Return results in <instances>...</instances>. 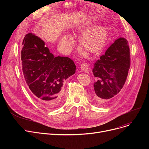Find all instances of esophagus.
I'll return each instance as SVG.
<instances>
[{
    "label": "esophagus",
    "instance_id": "34e87169",
    "mask_svg": "<svg viewBox=\"0 0 149 149\" xmlns=\"http://www.w3.org/2000/svg\"><path fill=\"white\" fill-rule=\"evenodd\" d=\"M81 69L82 71L84 72H86V73H89V66L88 64L86 63H83L81 65Z\"/></svg>",
    "mask_w": 149,
    "mask_h": 149
}]
</instances>
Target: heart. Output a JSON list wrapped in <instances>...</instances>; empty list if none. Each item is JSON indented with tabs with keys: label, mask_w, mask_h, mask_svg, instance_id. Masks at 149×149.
<instances>
[{
	"label": "heart",
	"mask_w": 149,
	"mask_h": 149,
	"mask_svg": "<svg viewBox=\"0 0 149 149\" xmlns=\"http://www.w3.org/2000/svg\"><path fill=\"white\" fill-rule=\"evenodd\" d=\"M92 26L90 23H86L77 26L81 31H86ZM106 38V30L102 26H97L86 31L81 36L80 42L83 48L87 51L95 52L102 47ZM72 39L69 36H63L59 41V45L63 49H66L71 45Z\"/></svg>",
	"instance_id": "heart-1"
}]
</instances>
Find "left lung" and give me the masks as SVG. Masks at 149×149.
<instances>
[{"instance_id": "8db88e82", "label": "left lung", "mask_w": 149, "mask_h": 149, "mask_svg": "<svg viewBox=\"0 0 149 149\" xmlns=\"http://www.w3.org/2000/svg\"><path fill=\"white\" fill-rule=\"evenodd\" d=\"M130 65L128 42L120 37L95 61L92 69L93 74L96 77L93 88L97 102L104 103L116 97L126 82Z\"/></svg>"}]
</instances>
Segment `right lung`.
Listing matches in <instances>:
<instances>
[{
    "instance_id": "add662e5",
    "label": "right lung",
    "mask_w": 149,
    "mask_h": 149,
    "mask_svg": "<svg viewBox=\"0 0 149 149\" xmlns=\"http://www.w3.org/2000/svg\"><path fill=\"white\" fill-rule=\"evenodd\" d=\"M21 52L25 82L41 106L57 109L62 97L63 83L75 72L74 62L69 57H56L40 38L32 33L23 38Z\"/></svg>"
}]
</instances>
